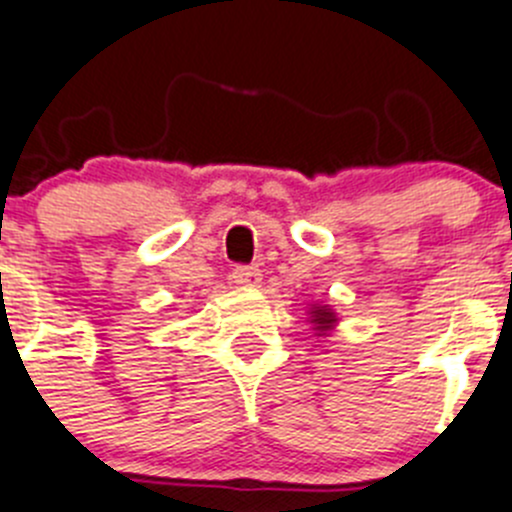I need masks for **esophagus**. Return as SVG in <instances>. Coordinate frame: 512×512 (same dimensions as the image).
<instances>
[{
	"label": "esophagus",
	"instance_id": "esophagus-1",
	"mask_svg": "<svg viewBox=\"0 0 512 512\" xmlns=\"http://www.w3.org/2000/svg\"><path fill=\"white\" fill-rule=\"evenodd\" d=\"M233 281L241 286H259L261 269L259 266H236V269H233Z\"/></svg>",
	"mask_w": 512,
	"mask_h": 512
}]
</instances>
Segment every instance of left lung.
<instances>
[{
	"instance_id": "8db88e82",
	"label": "left lung",
	"mask_w": 512,
	"mask_h": 512,
	"mask_svg": "<svg viewBox=\"0 0 512 512\" xmlns=\"http://www.w3.org/2000/svg\"><path fill=\"white\" fill-rule=\"evenodd\" d=\"M311 316H314V321L319 324V329H329V326L334 324V314L326 306H314V311H311Z\"/></svg>"
}]
</instances>
